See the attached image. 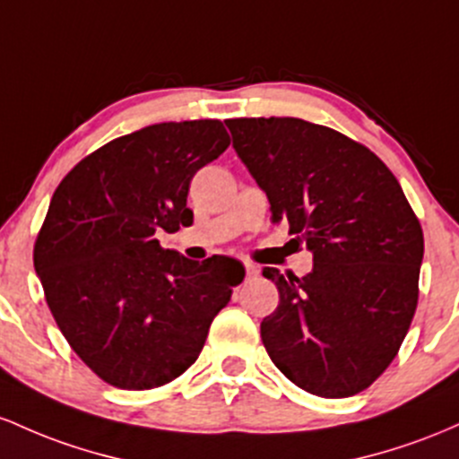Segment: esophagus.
Instances as JSON below:
<instances>
[{"instance_id":"1","label":"esophagus","mask_w":459,"mask_h":459,"mask_svg":"<svg viewBox=\"0 0 459 459\" xmlns=\"http://www.w3.org/2000/svg\"><path fill=\"white\" fill-rule=\"evenodd\" d=\"M245 271H247V277H249V280H254V277L260 275V269H257L254 262H245Z\"/></svg>"}]
</instances>
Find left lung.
Masks as SVG:
<instances>
[{
  "label": "left lung",
  "mask_w": 459,
  "mask_h": 459,
  "mask_svg": "<svg viewBox=\"0 0 459 459\" xmlns=\"http://www.w3.org/2000/svg\"><path fill=\"white\" fill-rule=\"evenodd\" d=\"M225 123L273 223H286L314 260L303 277L262 271L280 290L260 325L266 353L306 393H362L390 367L419 303L414 210L390 169L332 127L295 117Z\"/></svg>",
  "instance_id": "1"
}]
</instances>
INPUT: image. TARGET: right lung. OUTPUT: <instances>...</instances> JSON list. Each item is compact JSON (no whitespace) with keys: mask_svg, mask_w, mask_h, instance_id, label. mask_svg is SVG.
I'll use <instances>...</instances> for the list:
<instances>
[{"mask_svg":"<svg viewBox=\"0 0 459 459\" xmlns=\"http://www.w3.org/2000/svg\"><path fill=\"white\" fill-rule=\"evenodd\" d=\"M228 145L216 118L156 123L92 152L56 188L34 269L66 342L106 384L179 377L245 280L234 257L195 262L156 238L193 223L190 179Z\"/></svg>","mask_w":459,"mask_h":459,"instance_id":"right-lung-1","label":"right lung"}]
</instances>
